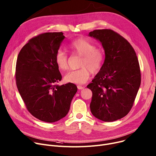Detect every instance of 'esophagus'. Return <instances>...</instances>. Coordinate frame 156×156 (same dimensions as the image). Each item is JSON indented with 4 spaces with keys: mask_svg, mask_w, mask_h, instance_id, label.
<instances>
[{
    "mask_svg": "<svg viewBox=\"0 0 156 156\" xmlns=\"http://www.w3.org/2000/svg\"><path fill=\"white\" fill-rule=\"evenodd\" d=\"M77 88H78V90H82V89L84 88V87H82V86H80V85H78V86H77Z\"/></svg>",
    "mask_w": 156,
    "mask_h": 156,
    "instance_id": "34e87169",
    "label": "esophagus"
}]
</instances>
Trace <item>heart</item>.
I'll return each instance as SVG.
<instances>
[{
    "instance_id": "obj_1",
    "label": "heart",
    "mask_w": 156,
    "mask_h": 156,
    "mask_svg": "<svg viewBox=\"0 0 156 156\" xmlns=\"http://www.w3.org/2000/svg\"><path fill=\"white\" fill-rule=\"evenodd\" d=\"M69 49L73 55L81 56L79 65L81 68L68 71L64 79L71 83L83 84L89 79L90 71L92 73H97L102 68L105 59V52L101 48H97L94 43L84 38L73 41L69 45ZM55 60L60 70L68 69V57L63 51H56Z\"/></svg>"
}]
</instances>
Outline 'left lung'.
<instances>
[{
    "label": "left lung",
    "instance_id": "obj_1",
    "mask_svg": "<svg viewBox=\"0 0 156 156\" xmlns=\"http://www.w3.org/2000/svg\"><path fill=\"white\" fill-rule=\"evenodd\" d=\"M89 36L100 41L105 54L102 68L87 87L92 91L91 112L104 122L120 119L131 110L140 85L136 53L128 41L113 30H94Z\"/></svg>",
    "mask_w": 156,
    "mask_h": 156
}]
</instances>
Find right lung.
<instances>
[{
    "label": "right lung",
    "instance_id": "obj_1",
    "mask_svg": "<svg viewBox=\"0 0 156 156\" xmlns=\"http://www.w3.org/2000/svg\"><path fill=\"white\" fill-rule=\"evenodd\" d=\"M65 37L62 32L39 34L23 47L17 59L18 91L31 115L46 122L65 117L77 91V87L71 83L56 85L62 76L55 55Z\"/></svg>",
    "mask_w": 156,
    "mask_h": 156
}]
</instances>
